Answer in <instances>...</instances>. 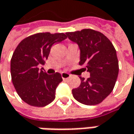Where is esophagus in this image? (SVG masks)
I'll use <instances>...</instances> for the list:
<instances>
[{
  "instance_id": "1",
  "label": "esophagus",
  "mask_w": 134,
  "mask_h": 134,
  "mask_svg": "<svg viewBox=\"0 0 134 134\" xmlns=\"http://www.w3.org/2000/svg\"><path fill=\"white\" fill-rule=\"evenodd\" d=\"M61 76H62V78L65 80V79L69 78L70 77H71V75L69 74V73H66V72H63V73L61 74Z\"/></svg>"
}]
</instances>
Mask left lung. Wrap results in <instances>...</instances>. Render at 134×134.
<instances>
[{
  "label": "left lung",
  "mask_w": 134,
  "mask_h": 134,
  "mask_svg": "<svg viewBox=\"0 0 134 134\" xmlns=\"http://www.w3.org/2000/svg\"><path fill=\"white\" fill-rule=\"evenodd\" d=\"M65 34L79 45V64L90 73L86 80L80 77V85L72 90V95L81 104H98L110 94L116 84L119 75L116 49L106 36L95 30L83 29Z\"/></svg>",
  "instance_id": "8db88e82"
}]
</instances>
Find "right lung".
<instances>
[{
    "mask_svg": "<svg viewBox=\"0 0 134 134\" xmlns=\"http://www.w3.org/2000/svg\"><path fill=\"white\" fill-rule=\"evenodd\" d=\"M66 38L63 33H38L16 47L10 63L12 81L19 97L29 105L42 107L54 100L56 89L63 81L61 75H48L39 65L44 64L52 45Z\"/></svg>",
    "mask_w": 134,
    "mask_h": 134,
    "instance_id": "right-lung-1",
    "label": "right lung"
}]
</instances>
